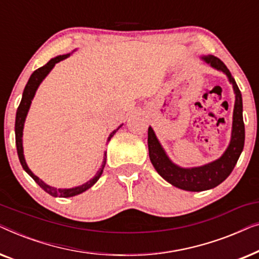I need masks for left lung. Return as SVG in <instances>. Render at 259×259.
<instances>
[{
  "mask_svg": "<svg viewBox=\"0 0 259 259\" xmlns=\"http://www.w3.org/2000/svg\"><path fill=\"white\" fill-rule=\"evenodd\" d=\"M200 60L218 72L224 73L229 82L232 84L235 93V107L232 115L231 139L221 157L213 161L194 167H182L173 162L166 153L160 141L155 136L152 127H148V154L152 165L154 166L160 177L171 185L180 190L200 192V191L211 190L218 186L230 176L232 169L238 161L239 155L244 148L245 140V128L243 121V100L238 86L230 73L224 62L213 55H201Z\"/></svg>",
  "mask_w": 259,
  "mask_h": 259,
  "instance_id": "obj_1",
  "label": "left lung"
}]
</instances>
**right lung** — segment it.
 <instances>
[{
	"instance_id": "right-lung-1",
	"label": "right lung",
	"mask_w": 259,
	"mask_h": 259,
	"mask_svg": "<svg viewBox=\"0 0 259 259\" xmlns=\"http://www.w3.org/2000/svg\"><path fill=\"white\" fill-rule=\"evenodd\" d=\"M75 51H76V49H75ZM75 51H74V52H75ZM70 55H72V53H68V54H65V55L55 56V58L49 60V61L46 63L44 67H41V68L36 69L33 74H31L29 80H28V82L26 84V87H24L22 99H21L20 106H19V108H17L16 119H15L16 148H17V154H19L20 162H21V165H22L23 169L31 177V178L35 180V182H36L37 185L40 186L42 190L46 191V192H47L48 194H51V196H53V197H60V198H69V197L77 196V194L82 193V192H84V191H87L88 189H91V187L98 182L99 178H100L102 172H104V167L106 165V158H107V157H106V152H105L104 159H102V164L100 166V168H99L97 173L94 175L93 178L90 179L86 183H83L82 185H79V186H75V187H70V189H58V187L48 185V184H46L44 180L38 178L37 176H35L34 173L31 172V169L28 167V165H27L26 158H24V154H23V139H22V137H23L24 122H26V118H27L28 112H29L31 101H33L35 94H36V91H37L38 86H40L42 81L46 79V76H47L48 74L51 73V70L54 68V66L56 65V63L62 61V60H65L67 58H69ZM122 125H123V123H121V125H120L118 128L114 130L111 134H109V137L107 138V143L109 140H111V138L114 136L116 132H118V130Z\"/></svg>"
}]
</instances>
